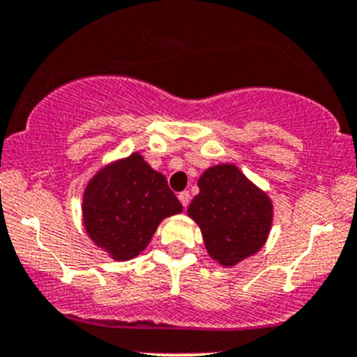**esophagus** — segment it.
Listing matches in <instances>:
<instances>
[{"label":"esophagus","instance_id":"esophagus-1","mask_svg":"<svg viewBox=\"0 0 357 357\" xmlns=\"http://www.w3.org/2000/svg\"><path fill=\"white\" fill-rule=\"evenodd\" d=\"M178 199H179V202H181V205L183 207H188V204H190V199H192V197H190V193L188 192H181V193H178Z\"/></svg>","mask_w":357,"mask_h":357}]
</instances>
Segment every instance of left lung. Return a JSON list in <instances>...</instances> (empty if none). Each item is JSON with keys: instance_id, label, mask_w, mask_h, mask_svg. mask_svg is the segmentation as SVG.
Segmentation results:
<instances>
[{"instance_id": "8db88e82", "label": "left lung", "mask_w": 357, "mask_h": 357, "mask_svg": "<svg viewBox=\"0 0 357 357\" xmlns=\"http://www.w3.org/2000/svg\"><path fill=\"white\" fill-rule=\"evenodd\" d=\"M200 193L188 207L208 255L231 268L259 252L273 222V204L233 164L208 167L199 179Z\"/></svg>"}]
</instances>
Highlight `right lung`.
I'll return each mask as SVG.
<instances>
[{
    "label": "right lung",
    "mask_w": 357,
    "mask_h": 357,
    "mask_svg": "<svg viewBox=\"0 0 357 357\" xmlns=\"http://www.w3.org/2000/svg\"><path fill=\"white\" fill-rule=\"evenodd\" d=\"M183 205L139 153L100 169L82 195V221L96 247L115 261L136 257L152 240L162 219Z\"/></svg>",
    "instance_id": "right-lung-1"
}]
</instances>
